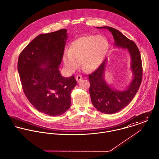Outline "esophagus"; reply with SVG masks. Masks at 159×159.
<instances>
[{"label": "esophagus", "instance_id": "obj_1", "mask_svg": "<svg viewBox=\"0 0 159 159\" xmlns=\"http://www.w3.org/2000/svg\"><path fill=\"white\" fill-rule=\"evenodd\" d=\"M82 79H83V78H82V76L81 75H78V76H76V81L78 82H80Z\"/></svg>", "mask_w": 159, "mask_h": 159}]
</instances>
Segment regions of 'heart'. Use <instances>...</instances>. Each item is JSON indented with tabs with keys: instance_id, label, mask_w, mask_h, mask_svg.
I'll return each mask as SVG.
<instances>
[{
	"instance_id": "b5f03b06",
	"label": "heart",
	"mask_w": 159,
	"mask_h": 159,
	"mask_svg": "<svg viewBox=\"0 0 159 159\" xmlns=\"http://www.w3.org/2000/svg\"><path fill=\"white\" fill-rule=\"evenodd\" d=\"M109 49L108 40L102 35H86L79 37L70 44L68 52L63 55L64 64L73 73L80 66L88 70L98 68Z\"/></svg>"
}]
</instances>
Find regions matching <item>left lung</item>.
<instances>
[{
  "mask_svg": "<svg viewBox=\"0 0 159 159\" xmlns=\"http://www.w3.org/2000/svg\"><path fill=\"white\" fill-rule=\"evenodd\" d=\"M97 29H107L112 33L114 46L127 49L130 56V68L133 78L129 86L122 91L112 88L105 80V71L107 59L95 71L89 75L91 84L89 93L94 107L103 113H116L126 107L133 100L140 86L143 69L141 55L136 44L127 38L118 30L108 26L97 27Z\"/></svg>",
  "mask_w": 159,
  "mask_h": 159,
  "instance_id": "left-lung-1",
  "label": "left lung"
}]
</instances>
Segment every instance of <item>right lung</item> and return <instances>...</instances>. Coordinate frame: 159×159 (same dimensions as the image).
I'll use <instances>...</instances> for the list:
<instances>
[{"instance_id": "add662e5", "label": "right lung", "mask_w": 159, "mask_h": 159, "mask_svg": "<svg viewBox=\"0 0 159 159\" xmlns=\"http://www.w3.org/2000/svg\"><path fill=\"white\" fill-rule=\"evenodd\" d=\"M67 29L40 34L20 53L18 70L23 91L39 111L51 116L64 113L71 105V91L76 85L74 76L63 77L59 70Z\"/></svg>"}]
</instances>
